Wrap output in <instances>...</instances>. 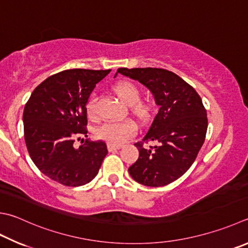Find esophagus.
<instances>
[{"label":"esophagus","instance_id":"1","mask_svg":"<svg viewBox=\"0 0 248 248\" xmlns=\"http://www.w3.org/2000/svg\"><path fill=\"white\" fill-rule=\"evenodd\" d=\"M122 148V146L121 144H113V143H108V150L110 152L112 151H115V150H119V149Z\"/></svg>","mask_w":248,"mask_h":248}]
</instances>
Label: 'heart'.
<instances>
[{
  "label": "heart",
  "mask_w": 248,
  "mask_h": 248,
  "mask_svg": "<svg viewBox=\"0 0 248 248\" xmlns=\"http://www.w3.org/2000/svg\"><path fill=\"white\" fill-rule=\"evenodd\" d=\"M113 92L124 104L130 106V110L140 121L150 119L152 113V104L149 100H141L140 87L130 81H120L113 86ZM97 99L91 96L85 104L87 118L92 121L98 119L96 107ZM137 133V125L132 120L110 121L102 124L97 129V137L113 144H122L128 139L134 137Z\"/></svg>",
  "instance_id": "b5f03b06"
}]
</instances>
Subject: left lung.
<instances>
[{
    "instance_id": "1",
    "label": "left lung",
    "mask_w": 248,
    "mask_h": 248,
    "mask_svg": "<svg viewBox=\"0 0 248 248\" xmlns=\"http://www.w3.org/2000/svg\"><path fill=\"white\" fill-rule=\"evenodd\" d=\"M118 73L142 83L160 106L141 141L135 143L138 160L130 176L148 186H163L181 177L193 164L207 132V113L194 88L174 72L161 68H119ZM155 142L149 148L144 143Z\"/></svg>"
}]
</instances>
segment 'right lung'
I'll use <instances>...</instances> for the list:
<instances>
[{"mask_svg": "<svg viewBox=\"0 0 248 248\" xmlns=\"http://www.w3.org/2000/svg\"><path fill=\"white\" fill-rule=\"evenodd\" d=\"M111 70L70 69L48 77L35 87L23 110L25 141L36 167L67 186L88 184L108 153L104 141H88L76 149V139L87 137L85 104L96 84Z\"/></svg>", "mask_w": 248, "mask_h": 248, "instance_id": "obj_1", "label": "right lung"}]
</instances>
